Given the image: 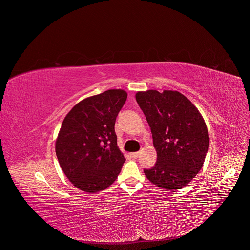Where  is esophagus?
<instances>
[{
    "mask_svg": "<svg viewBox=\"0 0 250 250\" xmlns=\"http://www.w3.org/2000/svg\"><path fill=\"white\" fill-rule=\"evenodd\" d=\"M130 155L132 158H138L140 155V152H132V153H130Z\"/></svg>",
    "mask_w": 250,
    "mask_h": 250,
    "instance_id": "1",
    "label": "esophagus"
}]
</instances>
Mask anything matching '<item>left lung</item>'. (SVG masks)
Segmentation results:
<instances>
[{"label":"left lung","mask_w":250,"mask_h":250,"mask_svg":"<svg viewBox=\"0 0 250 250\" xmlns=\"http://www.w3.org/2000/svg\"><path fill=\"white\" fill-rule=\"evenodd\" d=\"M136 102L150 126L157 161L147 179L169 191L182 189L203 167L209 146L206 123L196 106L177 91L137 92Z\"/></svg>","instance_id":"1"}]
</instances>
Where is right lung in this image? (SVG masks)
<instances>
[{
    "label": "right lung",
    "instance_id": "add662e5",
    "mask_svg": "<svg viewBox=\"0 0 250 250\" xmlns=\"http://www.w3.org/2000/svg\"><path fill=\"white\" fill-rule=\"evenodd\" d=\"M126 98L121 89L86 98L62 123L55 144L58 162L69 181L86 193L111 186L125 161L115 124Z\"/></svg>",
    "mask_w": 250,
    "mask_h": 250
}]
</instances>
